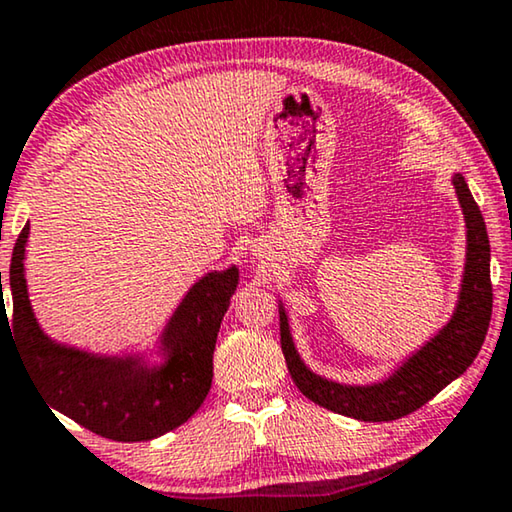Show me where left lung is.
Wrapping results in <instances>:
<instances>
[{
    "instance_id": "obj_1",
    "label": "left lung",
    "mask_w": 512,
    "mask_h": 512,
    "mask_svg": "<svg viewBox=\"0 0 512 512\" xmlns=\"http://www.w3.org/2000/svg\"><path fill=\"white\" fill-rule=\"evenodd\" d=\"M455 191L466 217V268L459 302L450 323L411 355L390 379L376 385H339L309 372L295 351L286 314L279 311L281 351L293 383L311 402L323 409L365 422H388L409 416L422 404L455 381L480 351L492 318V279H490V238L485 219L473 201L464 177H453Z\"/></svg>"
}]
</instances>
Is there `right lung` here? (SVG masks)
I'll use <instances>...</instances> for the list:
<instances>
[{
	"label": "right lung",
	"mask_w": 512,
	"mask_h": 512,
	"mask_svg": "<svg viewBox=\"0 0 512 512\" xmlns=\"http://www.w3.org/2000/svg\"><path fill=\"white\" fill-rule=\"evenodd\" d=\"M27 235L29 224L13 247L11 318L6 314L0 274V328L12 321L11 335L46 402L90 432L113 441L157 439L194 416L210 392L214 344L221 318L238 288V270L210 272L191 288L161 339L168 362L150 369L138 360L96 358L43 335L27 298L22 265Z\"/></svg>",
	"instance_id": "1"
}]
</instances>
